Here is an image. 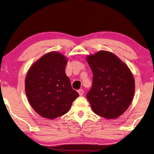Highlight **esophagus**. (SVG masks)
Returning a JSON list of instances; mask_svg holds the SVG:
<instances>
[{
	"instance_id": "34e87169",
	"label": "esophagus",
	"mask_w": 154,
	"mask_h": 154,
	"mask_svg": "<svg viewBox=\"0 0 154 154\" xmlns=\"http://www.w3.org/2000/svg\"><path fill=\"white\" fill-rule=\"evenodd\" d=\"M78 93H79V96H82V95L84 94V90H83L82 89H79V90H78Z\"/></svg>"
}]
</instances>
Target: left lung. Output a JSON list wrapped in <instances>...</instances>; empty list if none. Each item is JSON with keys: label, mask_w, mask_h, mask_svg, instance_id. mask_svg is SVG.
<instances>
[{"label": "left lung", "mask_w": 154, "mask_h": 154, "mask_svg": "<svg viewBox=\"0 0 154 154\" xmlns=\"http://www.w3.org/2000/svg\"><path fill=\"white\" fill-rule=\"evenodd\" d=\"M93 73L87 94L93 112L106 119L123 114L133 100L135 82L131 70L112 52L101 50L87 57Z\"/></svg>", "instance_id": "1"}]
</instances>
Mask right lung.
I'll return each mask as SVG.
<instances>
[{"label": "right lung", "mask_w": 154, "mask_h": 154, "mask_svg": "<svg viewBox=\"0 0 154 154\" xmlns=\"http://www.w3.org/2000/svg\"><path fill=\"white\" fill-rule=\"evenodd\" d=\"M67 60L63 54L50 52L31 66L25 77L28 102L39 115L53 119L70 109L79 94L66 75Z\"/></svg>", "instance_id": "add662e5"}]
</instances>
